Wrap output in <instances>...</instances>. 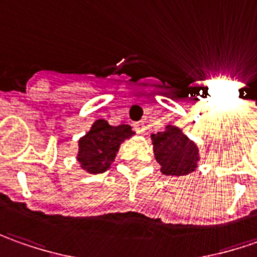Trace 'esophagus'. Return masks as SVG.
<instances>
[{"label":"esophagus","instance_id":"34e87169","mask_svg":"<svg viewBox=\"0 0 257 257\" xmlns=\"http://www.w3.org/2000/svg\"><path fill=\"white\" fill-rule=\"evenodd\" d=\"M134 129H135V132L139 134V135H142V134H145V123L144 122H137L135 125H134Z\"/></svg>","mask_w":257,"mask_h":257}]
</instances>
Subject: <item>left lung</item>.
I'll use <instances>...</instances> for the list:
<instances>
[{
    "label": "left lung",
    "mask_w": 257,
    "mask_h": 257,
    "mask_svg": "<svg viewBox=\"0 0 257 257\" xmlns=\"http://www.w3.org/2000/svg\"><path fill=\"white\" fill-rule=\"evenodd\" d=\"M154 145V155L161 165V172L168 176L189 175L199 162L198 145L186 137L182 129L166 125L164 132L151 135Z\"/></svg>",
    "instance_id": "8db88e82"
}]
</instances>
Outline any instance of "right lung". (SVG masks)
I'll return each mask as SVG.
<instances>
[{
    "mask_svg": "<svg viewBox=\"0 0 257 257\" xmlns=\"http://www.w3.org/2000/svg\"><path fill=\"white\" fill-rule=\"evenodd\" d=\"M134 134L129 125L112 126L105 119H96L78 141V164L88 173L105 172L115 161L120 144Z\"/></svg>",
    "mask_w": 257,
    "mask_h": 257,
    "instance_id": "right-lung-1",
    "label": "right lung"
}]
</instances>
